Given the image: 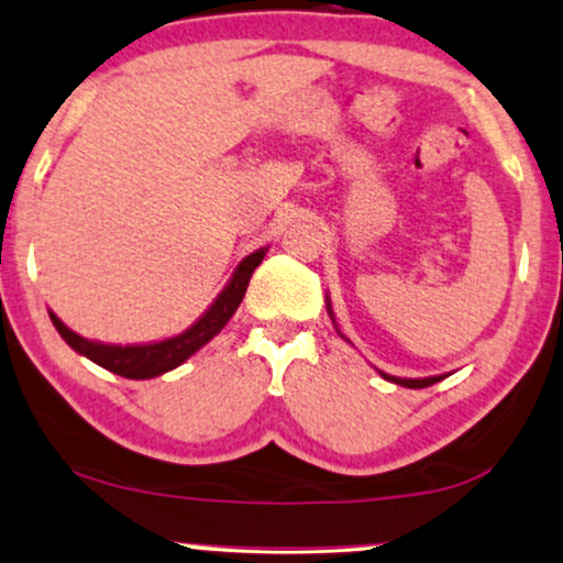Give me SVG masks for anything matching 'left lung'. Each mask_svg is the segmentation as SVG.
Wrapping results in <instances>:
<instances>
[{
	"instance_id": "1",
	"label": "left lung",
	"mask_w": 563,
	"mask_h": 563,
	"mask_svg": "<svg viewBox=\"0 0 563 563\" xmlns=\"http://www.w3.org/2000/svg\"><path fill=\"white\" fill-rule=\"evenodd\" d=\"M327 313H329V319H332V323L336 327V321H334V310H332V300H329V295H327ZM336 334H340L342 340H347V336L342 334L340 329H336ZM379 376H385L387 382H395V385H400V387H408V389H421V387L434 385V382L445 379L448 374H438V376H419V379H408V376H393V374H385V372H379Z\"/></svg>"
}]
</instances>
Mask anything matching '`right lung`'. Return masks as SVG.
Returning <instances> with one entry per match:
<instances>
[{"label":"right lung","instance_id":"right-lung-1","mask_svg":"<svg viewBox=\"0 0 563 563\" xmlns=\"http://www.w3.org/2000/svg\"><path fill=\"white\" fill-rule=\"evenodd\" d=\"M266 253L268 247H257L255 253L242 257L240 266L234 268V274H231V279L227 282V287L218 292V297L210 302L200 319L184 329V332L165 336V340L136 342V345H112V342L86 340V336L76 334L73 329L65 327V323L59 321V316L52 313V310L49 319L55 323L59 336H63L78 355L97 363V366L108 368V372L118 376H125V379H155V376L174 372V368L181 366L184 361H189L197 350H202L223 327H227L231 316L240 308L244 292H247L250 276H253V271L257 266H261Z\"/></svg>","mask_w":563,"mask_h":563}]
</instances>
